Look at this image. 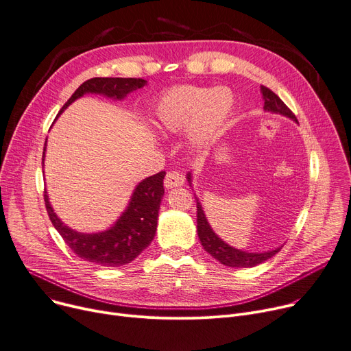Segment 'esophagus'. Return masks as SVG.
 I'll return each instance as SVG.
<instances>
[{"label":"esophagus","mask_w":351,"mask_h":351,"mask_svg":"<svg viewBox=\"0 0 351 351\" xmlns=\"http://www.w3.org/2000/svg\"><path fill=\"white\" fill-rule=\"evenodd\" d=\"M165 188L167 189H172V188H178V186H182L184 183V178L183 175H180L179 172H168L165 176Z\"/></svg>","instance_id":"34e87169"}]
</instances>
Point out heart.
<instances>
[{"label": "heart", "mask_w": 351, "mask_h": 351, "mask_svg": "<svg viewBox=\"0 0 351 351\" xmlns=\"http://www.w3.org/2000/svg\"><path fill=\"white\" fill-rule=\"evenodd\" d=\"M234 103V95L227 87L178 86L156 101L152 124L162 134H179L189 128L191 144L202 148L220 136Z\"/></svg>", "instance_id": "heart-1"}]
</instances>
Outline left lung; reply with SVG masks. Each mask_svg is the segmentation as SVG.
<instances>
[{
    "instance_id": "1",
    "label": "left lung",
    "mask_w": 351,
    "mask_h": 351,
    "mask_svg": "<svg viewBox=\"0 0 351 351\" xmlns=\"http://www.w3.org/2000/svg\"><path fill=\"white\" fill-rule=\"evenodd\" d=\"M261 93H263L265 111L285 115V117H288V119L298 123L295 114L285 106V103L279 99L274 91H271L265 86H261ZM186 179H188L189 184L192 186V173L191 172L188 173V176H186ZM196 203H197V236H199V240H200L203 248L223 265L231 267V268H251V267L260 265V264L265 263L267 260L272 258V256L282 248V247H278V248H274V250H269L265 252H248V251H243V250L228 245L216 234L213 228L210 227L197 197H196Z\"/></svg>"
}]
</instances>
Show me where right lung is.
Returning a JSON list of instances; mask_svg holds the SVG:
<instances>
[{
  "label": "right lung",
  "mask_w": 351,
  "mask_h": 351,
  "mask_svg": "<svg viewBox=\"0 0 351 351\" xmlns=\"http://www.w3.org/2000/svg\"><path fill=\"white\" fill-rule=\"evenodd\" d=\"M147 84L144 79L124 77H93L84 82L60 108V115L75 100L84 95H101L108 99L123 100ZM46 141L42 155V168L45 160ZM165 172H159L139 182L132 192L130 203L123 215L107 230L100 232H80L66 226L53 212L48 192L45 191V206L53 227L64 243L82 260L100 267H121L130 264L154 240L160 200L165 193L163 189Z\"/></svg>",
  "instance_id": "right-lung-1"
}]
</instances>
